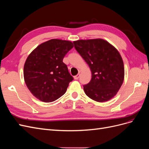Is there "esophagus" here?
<instances>
[{"label":"esophagus","mask_w":149,"mask_h":149,"mask_svg":"<svg viewBox=\"0 0 149 149\" xmlns=\"http://www.w3.org/2000/svg\"><path fill=\"white\" fill-rule=\"evenodd\" d=\"M79 76H80V74H78L77 75H76V76H74V79H78L79 78Z\"/></svg>","instance_id":"34e87169"}]
</instances>
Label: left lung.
I'll return each instance as SVG.
<instances>
[{
  "label": "left lung",
  "instance_id": "left-lung-1",
  "mask_svg": "<svg viewBox=\"0 0 149 149\" xmlns=\"http://www.w3.org/2000/svg\"><path fill=\"white\" fill-rule=\"evenodd\" d=\"M74 48L87 63L92 78L84 91L97 102L110 100L119 91L124 79V66L119 52L113 45L101 38L79 40Z\"/></svg>",
  "mask_w": 149,
  "mask_h": 149
}]
</instances>
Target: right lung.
<instances>
[{
  "label": "right lung",
  "instance_id": "1",
  "mask_svg": "<svg viewBox=\"0 0 149 149\" xmlns=\"http://www.w3.org/2000/svg\"><path fill=\"white\" fill-rule=\"evenodd\" d=\"M73 47L68 40L52 39L39 45L28 56L24 68V80L35 97L49 102L65 93L73 78L63 60Z\"/></svg>",
  "mask_w": 149,
  "mask_h": 149
}]
</instances>
